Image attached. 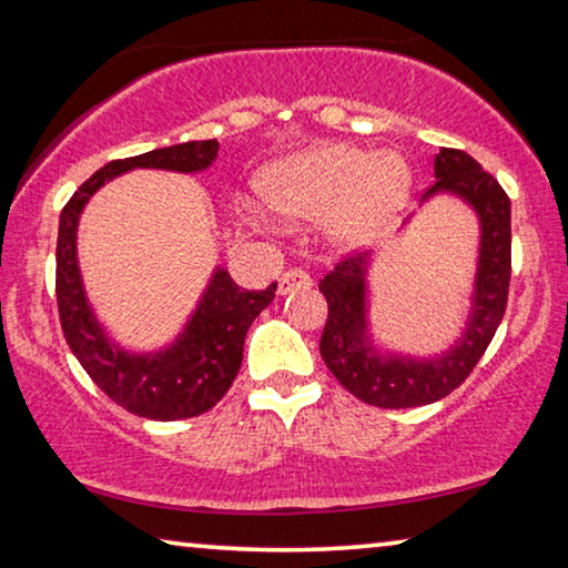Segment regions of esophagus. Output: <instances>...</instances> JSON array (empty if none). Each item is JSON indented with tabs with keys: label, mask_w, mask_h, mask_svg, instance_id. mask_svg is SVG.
Segmentation results:
<instances>
[{
	"label": "esophagus",
	"mask_w": 568,
	"mask_h": 568,
	"mask_svg": "<svg viewBox=\"0 0 568 568\" xmlns=\"http://www.w3.org/2000/svg\"><path fill=\"white\" fill-rule=\"evenodd\" d=\"M313 285L311 275L301 267H291V271H285L281 277H277V293L287 295V293H295V291H307V287Z\"/></svg>",
	"instance_id": "obj_1"
}]
</instances>
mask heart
Segmentation results:
<instances>
[{"instance_id":"obj_1","label":"heart","mask_w":568,"mask_h":568,"mask_svg":"<svg viewBox=\"0 0 568 568\" xmlns=\"http://www.w3.org/2000/svg\"><path fill=\"white\" fill-rule=\"evenodd\" d=\"M410 172L396 152L331 145L275 162L257 180L265 205L291 220L331 217L343 245H365L386 233L406 205Z\"/></svg>"}]
</instances>
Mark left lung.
I'll return each instance as SVG.
<instances>
[{
  "mask_svg": "<svg viewBox=\"0 0 568 568\" xmlns=\"http://www.w3.org/2000/svg\"><path fill=\"white\" fill-rule=\"evenodd\" d=\"M436 192H454L476 210L480 250L468 325L460 341L434 361L381 355L368 341L365 321V267L368 255H345L321 281L328 301V321L321 335V355L328 371L355 398L378 408H416L446 398L476 368L498 323L504 321L511 281V200L464 150L440 148L434 162Z\"/></svg>",
  "mask_w": 568,
  "mask_h": 568,
  "instance_id": "8db88e82",
  "label": "left lung"
}]
</instances>
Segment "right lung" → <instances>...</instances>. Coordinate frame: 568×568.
<instances>
[{"mask_svg":"<svg viewBox=\"0 0 568 568\" xmlns=\"http://www.w3.org/2000/svg\"><path fill=\"white\" fill-rule=\"evenodd\" d=\"M217 140L182 142L112 160L82 182L60 215L57 235V307L67 345L88 376L124 410L152 420L200 416L225 396L243 363L245 333L275 297L277 283L265 291H243L227 271H215L185 331L165 351L138 355L114 345L94 318L77 265V223L82 207L104 182L134 168L200 172L217 158Z\"/></svg>","mask_w":568,"mask_h":568,"instance_id":"right-lung-1","label":"right lung"}]
</instances>
